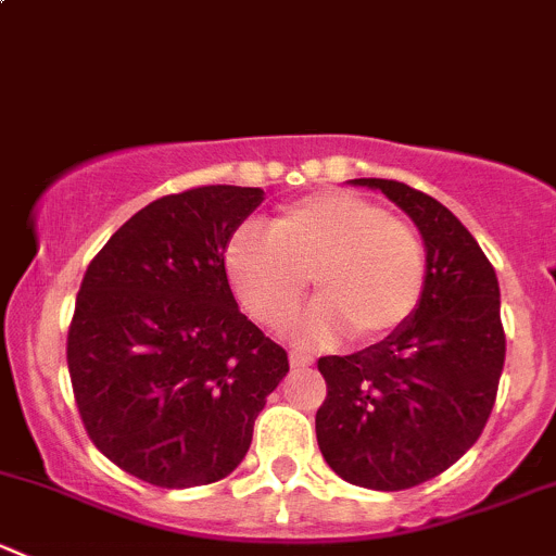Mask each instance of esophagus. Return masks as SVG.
Returning <instances> with one entry per match:
<instances>
[{"instance_id": "1", "label": "esophagus", "mask_w": 556, "mask_h": 556, "mask_svg": "<svg viewBox=\"0 0 556 556\" xmlns=\"http://www.w3.org/2000/svg\"><path fill=\"white\" fill-rule=\"evenodd\" d=\"M290 366H293V368H306V366H312V357L309 355H301V352H290Z\"/></svg>"}]
</instances>
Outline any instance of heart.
<instances>
[{"label": "heart", "instance_id": "heart-1", "mask_svg": "<svg viewBox=\"0 0 556 556\" xmlns=\"http://www.w3.org/2000/svg\"><path fill=\"white\" fill-rule=\"evenodd\" d=\"M226 277L252 319L290 323L309 277L319 299L301 317V344L352 333L371 344L408 323L428 288V247L412 223L350 190L282 206L268 233L239 228L226 244Z\"/></svg>", "mask_w": 556, "mask_h": 556}]
</instances>
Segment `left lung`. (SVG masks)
Instances as JSON below:
<instances>
[{
    "mask_svg": "<svg viewBox=\"0 0 556 556\" xmlns=\"http://www.w3.org/2000/svg\"><path fill=\"white\" fill-rule=\"evenodd\" d=\"M428 247V288L406 325L355 355L319 357L328 384L314 428L344 481L397 492L444 473L479 441L506 361L501 288L468 228L433 195L363 177Z\"/></svg>",
    "mask_w": 556,
    "mask_h": 556,
    "instance_id": "8db88e82",
    "label": "left lung"
}]
</instances>
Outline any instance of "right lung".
<instances>
[{
  "instance_id": "right-lung-1",
  "label": "right lung",
  "mask_w": 556,
  "mask_h": 556,
  "mask_svg": "<svg viewBox=\"0 0 556 556\" xmlns=\"http://www.w3.org/2000/svg\"><path fill=\"white\" fill-rule=\"evenodd\" d=\"M261 188L204 185L123 223L88 266L66 339L88 435L126 473L185 490L244 459L288 352L239 312L226 244Z\"/></svg>"
}]
</instances>
